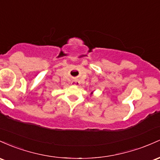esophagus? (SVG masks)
Here are the masks:
<instances>
[{
	"label": "esophagus",
	"instance_id": "1",
	"mask_svg": "<svg viewBox=\"0 0 160 160\" xmlns=\"http://www.w3.org/2000/svg\"><path fill=\"white\" fill-rule=\"evenodd\" d=\"M72 85H75V86H78V85H79V82H78V81L77 79H75V80L72 81Z\"/></svg>",
	"mask_w": 160,
	"mask_h": 160
}]
</instances>
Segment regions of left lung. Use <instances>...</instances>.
<instances>
[{"label":"left lung","instance_id":"1","mask_svg":"<svg viewBox=\"0 0 160 160\" xmlns=\"http://www.w3.org/2000/svg\"><path fill=\"white\" fill-rule=\"evenodd\" d=\"M93 92H94V91H92V92H91V94H93Z\"/></svg>","mask_w":160,"mask_h":160}]
</instances>
